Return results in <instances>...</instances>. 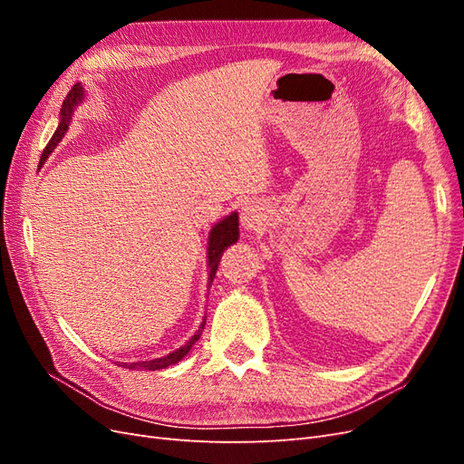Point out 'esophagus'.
<instances>
[{"instance_id": "34e87169", "label": "esophagus", "mask_w": 464, "mask_h": 464, "mask_svg": "<svg viewBox=\"0 0 464 464\" xmlns=\"http://www.w3.org/2000/svg\"><path fill=\"white\" fill-rule=\"evenodd\" d=\"M242 227L246 230H261L263 224H265V215H263V208L257 205V203H247L244 208H242Z\"/></svg>"}]
</instances>
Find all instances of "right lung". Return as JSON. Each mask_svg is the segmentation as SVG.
<instances>
[{
	"mask_svg": "<svg viewBox=\"0 0 464 464\" xmlns=\"http://www.w3.org/2000/svg\"><path fill=\"white\" fill-rule=\"evenodd\" d=\"M81 98H82V89H81V85L77 82V85H73V89L69 91V94L65 96V101H63V104H62V111H60V114H62V121H60V125H58V130H55V133L52 135V139L48 141L44 152H42L40 164L46 162V159L50 157V152H52L55 147H58V143L62 141V137L65 135V131H67V128H69V121H72L73 108L77 106V102L81 101ZM237 234H240V228H237V213H232L230 217L220 220V222L217 224V227H213V230H210V236H208V256H207V257H208V266H210V273H208L210 283H213V276H215V273H217V269H218L222 251L227 249L228 246L236 244ZM203 327H205V323L201 325V329L191 336V341H189L188 344L181 346V348H178L176 353L168 354V356H164V358L150 360V362L125 363V368H130V370H133V368H145V370L154 372V370H164V368H168V366H174V363H178L181 358H184V356L189 353L191 346L195 344V341H199Z\"/></svg>",
	"mask_w": 464,
	"mask_h": 464,
	"instance_id": "obj_1",
	"label": "right lung"
}]
</instances>
